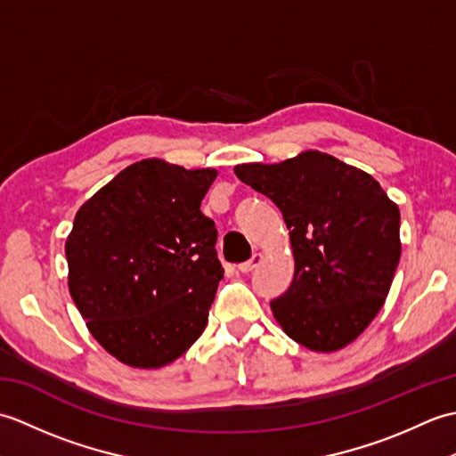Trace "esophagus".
I'll return each mask as SVG.
<instances>
[{
  "label": "esophagus",
  "instance_id": "esophagus-1",
  "mask_svg": "<svg viewBox=\"0 0 456 456\" xmlns=\"http://www.w3.org/2000/svg\"><path fill=\"white\" fill-rule=\"evenodd\" d=\"M263 260H265V256H263V255H260V253H255V255H253V258L247 260V263H243V265H239V270H240V273H243V274H247V273H250V270H255L260 263H263Z\"/></svg>",
  "mask_w": 456,
  "mask_h": 456
}]
</instances>
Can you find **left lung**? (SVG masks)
I'll return each mask as SVG.
<instances>
[{
    "label": "left lung",
    "mask_w": 456,
    "mask_h": 456,
    "mask_svg": "<svg viewBox=\"0 0 456 456\" xmlns=\"http://www.w3.org/2000/svg\"><path fill=\"white\" fill-rule=\"evenodd\" d=\"M282 211L294 280L270 302L282 331L314 353L356 341L380 312L400 263V208L370 174L304 151L276 164L235 167Z\"/></svg>",
    "instance_id": "8db88e82"
}]
</instances>
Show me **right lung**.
I'll list each match as a JSON object with an SVG mask.
<instances>
[{"instance_id": "right-lung-1", "label": "right lung", "mask_w": 456, "mask_h": 456, "mask_svg": "<svg viewBox=\"0 0 456 456\" xmlns=\"http://www.w3.org/2000/svg\"><path fill=\"white\" fill-rule=\"evenodd\" d=\"M216 168L144 159L84 203L66 239L68 289L86 327L119 362L157 370L208 325L223 278L201 200Z\"/></svg>"}]
</instances>
